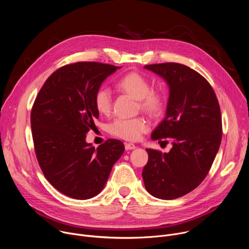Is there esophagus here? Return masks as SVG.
<instances>
[{
	"instance_id": "esophagus-1",
	"label": "esophagus",
	"mask_w": 249,
	"mask_h": 249,
	"mask_svg": "<svg viewBox=\"0 0 249 249\" xmlns=\"http://www.w3.org/2000/svg\"><path fill=\"white\" fill-rule=\"evenodd\" d=\"M125 149H126V151H131V150L136 149V146L134 144H132V143L125 144Z\"/></svg>"
}]
</instances>
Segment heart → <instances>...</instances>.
Returning <instances> with one entry per match:
<instances>
[{
  "mask_svg": "<svg viewBox=\"0 0 249 249\" xmlns=\"http://www.w3.org/2000/svg\"><path fill=\"white\" fill-rule=\"evenodd\" d=\"M117 87L124 92L138 99L139 107L152 116L161 113L164 106V96L159 89H150L151 85L147 78L136 72L123 76L117 83ZM113 95L107 87H100L94 94V106L103 115H107L112 109ZM149 123L144 117L132 119L117 118L109 125V132L115 137L127 141H137L142 135L149 131Z\"/></svg>",
  "mask_w": 249,
  "mask_h": 249,
  "instance_id": "1",
  "label": "heart"
}]
</instances>
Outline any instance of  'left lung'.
Segmentation results:
<instances>
[{
  "mask_svg": "<svg viewBox=\"0 0 249 249\" xmlns=\"http://www.w3.org/2000/svg\"><path fill=\"white\" fill-rule=\"evenodd\" d=\"M145 69L162 78L169 89L165 117L152 139L173 142L168 153L146 150L149 160L142 175L151 195L172 200L191 192L207 176L221 145V109L214 89L193 69L178 63Z\"/></svg>",
  "mask_w": 249,
  "mask_h": 249,
  "instance_id": "8db88e82",
  "label": "left lung"
}]
</instances>
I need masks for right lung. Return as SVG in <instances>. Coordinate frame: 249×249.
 I'll use <instances>...</instances> for the list:
<instances>
[{"instance_id": "right-lung-1", "label": "right lung", "mask_w": 249, "mask_h": 249, "mask_svg": "<svg viewBox=\"0 0 249 249\" xmlns=\"http://www.w3.org/2000/svg\"><path fill=\"white\" fill-rule=\"evenodd\" d=\"M120 68L96 62L66 65L35 98L30 115L35 154L46 179L66 196L87 200L99 194L124 153L119 140L109 139L96 149L86 142L99 116L95 91Z\"/></svg>"}]
</instances>
